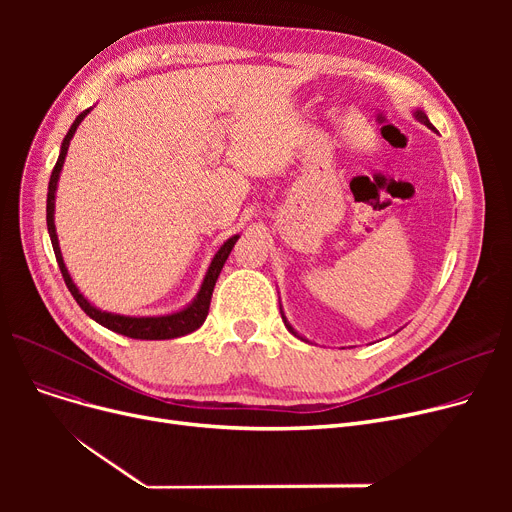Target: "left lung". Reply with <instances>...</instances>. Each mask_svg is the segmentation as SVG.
<instances>
[{"mask_svg":"<svg viewBox=\"0 0 512 512\" xmlns=\"http://www.w3.org/2000/svg\"><path fill=\"white\" fill-rule=\"evenodd\" d=\"M415 116H417V120H421V122H423V124H425V126H429V128H434V126H432V122H429V120H427V116H425V114H423V112H419V110H417V112H415ZM282 319H284V324H286V328H288V330H290V332H292V334H294V336H299V334H297V332H294V330H292V326H290V324H288V321H286V317H284V313H282ZM299 338H301V336H299Z\"/></svg>","mask_w":512,"mask_h":512,"instance_id":"1","label":"left lung"}]
</instances>
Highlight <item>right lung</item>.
I'll return each mask as SVG.
<instances>
[{"label":"right lung","mask_w":512,"mask_h":512,"mask_svg":"<svg viewBox=\"0 0 512 512\" xmlns=\"http://www.w3.org/2000/svg\"><path fill=\"white\" fill-rule=\"evenodd\" d=\"M89 114V110L80 112L76 116V120L72 122L66 139L62 143V151H60V157L56 161V166H53V172H51V178H49V186H47V230H49V238H51V245H53V253H56V259H58V265H60V272L64 276V282L68 286V290L72 292L74 301L80 305V309H83L91 319H95L97 324H101L103 328L112 330L116 334H122V336H128V338H137V340H170V338H178V336H184V334H191L195 332L197 328L203 326V321L209 313V303H211V292H213V286H215V280H218L222 267L234 247V242L238 240V236H232L228 238L224 245L220 247V251L215 253L209 270L205 274V280L201 284V290L197 294V299L188 305L186 309L178 311V313H172V315H161V317H126V315H116V313H105V311H99L95 309L83 294L78 292V288L74 286L66 265H64V259H62V253H60V245H58V234H56V226H53V205H56V188H58V178H60V170L64 166V159H66V153H68V145H70V139L74 137L76 132V126L83 122V118Z\"/></svg>","instance_id":"1"}]
</instances>
